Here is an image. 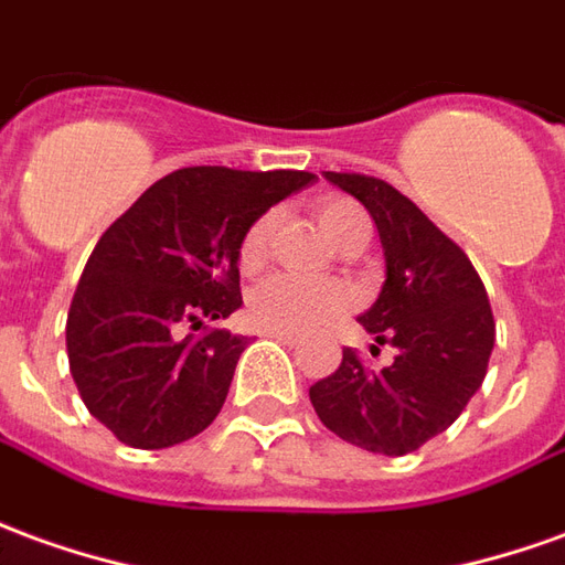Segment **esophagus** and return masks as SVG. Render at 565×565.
<instances>
[{
	"mask_svg": "<svg viewBox=\"0 0 565 565\" xmlns=\"http://www.w3.org/2000/svg\"><path fill=\"white\" fill-rule=\"evenodd\" d=\"M263 337L278 339L281 345H299V342H302V337H296V333H284V330H266Z\"/></svg>",
	"mask_w": 565,
	"mask_h": 565,
	"instance_id": "obj_1",
	"label": "esophagus"
}]
</instances>
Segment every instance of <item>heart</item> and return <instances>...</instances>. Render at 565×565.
<instances>
[{
	"mask_svg": "<svg viewBox=\"0 0 565 565\" xmlns=\"http://www.w3.org/2000/svg\"><path fill=\"white\" fill-rule=\"evenodd\" d=\"M318 223L330 242L342 244L349 235L370 228L366 214L349 199H323L318 207ZM269 216H259L254 226L244 232L238 263L244 271H254L266 259L269 244ZM351 306V290L339 281H318L302 275H271L250 290L247 311L263 330H284V333H311L323 323L337 321Z\"/></svg>",
	"mask_w": 565,
	"mask_h": 565,
	"instance_id": "b5f03b06",
	"label": "heart"
}]
</instances>
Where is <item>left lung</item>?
<instances>
[{
  "label": "left lung",
  "instance_id": "left-lung-1",
  "mask_svg": "<svg viewBox=\"0 0 565 565\" xmlns=\"http://www.w3.org/2000/svg\"><path fill=\"white\" fill-rule=\"evenodd\" d=\"M373 216L385 256L376 302L358 318L394 361L370 370L351 349L333 376L309 388L330 431L379 456H406L459 419L480 392L495 321L487 287L459 244L385 180L323 171ZM370 351H379L376 345Z\"/></svg>",
  "mask_w": 565,
  "mask_h": 565
}]
</instances>
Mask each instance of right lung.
Segmentation results:
<instances>
[{
    "mask_svg": "<svg viewBox=\"0 0 565 565\" xmlns=\"http://www.w3.org/2000/svg\"><path fill=\"white\" fill-rule=\"evenodd\" d=\"M315 180L309 171L183 168L106 228L70 306L66 354L88 413L121 444L173 447L216 419L250 339L186 330L242 309L244 232Z\"/></svg>",
    "mask_w": 565,
    "mask_h": 565,
    "instance_id": "1",
    "label": "right lung"
}]
</instances>
